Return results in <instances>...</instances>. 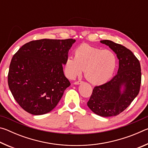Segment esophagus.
Segmentation results:
<instances>
[{"label":"esophagus","mask_w":148,"mask_h":148,"mask_svg":"<svg viewBox=\"0 0 148 148\" xmlns=\"http://www.w3.org/2000/svg\"><path fill=\"white\" fill-rule=\"evenodd\" d=\"M82 84V81H77V82H75L74 83V85H79V84Z\"/></svg>","instance_id":"obj_1"}]
</instances>
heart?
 Returning a JSON list of instances; mask_svg holds the SVG:
<instances>
[{"label":"heart","instance_id":"1","mask_svg":"<svg viewBox=\"0 0 148 148\" xmlns=\"http://www.w3.org/2000/svg\"><path fill=\"white\" fill-rule=\"evenodd\" d=\"M117 66V57L113 51L80 45L74 50V57L69 56L64 63V72L69 78H74L85 69V77L91 83L104 84L113 76Z\"/></svg>","mask_w":148,"mask_h":148}]
</instances>
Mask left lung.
Segmentation results:
<instances>
[{"instance_id":"1","label":"left lung","mask_w":148,"mask_h":148,"mask_svg":"<svg viewBox=\"0 0 148 148\" xmlns=\"http://www.w3.org/2000/svg\"><path fill=\"white\" fill-rule=\"evenodd\" d=\"M101 43L109 46L119 59L117 74L110 81L92 90L87 106L102 117L116 116L127 108L140 91L141 68L133 53L121 44L108 40Z\"/></svg>"}]
</instances>
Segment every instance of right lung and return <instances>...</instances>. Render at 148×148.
Masks as SVG:
<instances>
[{
  "mask_svg": "<svg viewBox=\"0 0 148 148\" xmlns=\"http://www.w3.org/2000/svg\"><path fill=\"white\" fill-rule=\"evenodd\" d=\"M74 39H42L24 44L12 57L8 82L14 98L32 115L51 111L71 86L62 66Z\"/></svg>",
  "mask_w": 148,
  "mask_h": 148,
  "instance_id": "add662e5",
  "label": "right lung"
}]
</instances>
